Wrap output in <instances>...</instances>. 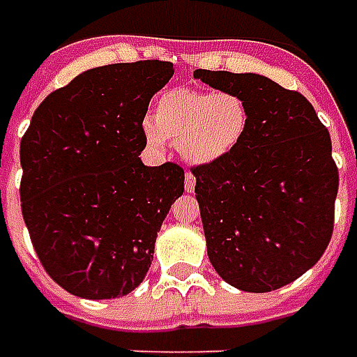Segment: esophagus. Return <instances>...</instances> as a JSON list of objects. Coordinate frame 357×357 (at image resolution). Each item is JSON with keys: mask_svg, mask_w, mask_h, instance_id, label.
<instances>
[{"mask_svg": "<svg viewBox=\"0 0 357 357\" xmlns=\"http://www.w3.org/2000/svg\"><path fill=\"white\" fill-rule=\"evenodd\" d=\"M184 188H186V192L196 190V176L192 173L184 174Z\"/></svg>", "mask_w": 357, "mask_h": 357, "instance_id": "1", "label": "esophagus"}]
</instances>
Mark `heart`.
Segmentation results:
<instances>
[{
  "label": "heart",
  "instance_id": "heart-1",
  "mask_svg": "<svg viewBox=\"0 0 357 357\" xmlns=\"http://www.w3.org/2000/svg\"><path fill=\"white\" fill-rule=\"evenodd\" d=\"M248 125L250 109L238 93L174 88L159 98L155 117L146 115L140 130L153 150H165L171 138L186 163L211 165L238 148Z\"/></svg>",
  "mask_w": 357,
  "mask_h": 357
}]
</instances>
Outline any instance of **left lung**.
I'll use <instances>...</instances> for the list:
<instances>
[{"label": "left lung", "mask_w": 357, "mask_h": 357, "mask_svg": "<svg viewBox=\"0 0 357 357\" xmlns=\"http://www.w3.org/2000/svg\"><path fill=\"white\" fill-rule=\"evenodd\" d=\"M194 78L238 93L250 109L238 148L192 169L209 261L244 292L287 287L333 234L338 169L328 130L302 93L264 75L196 69Z\"/></svg>", "instance_id": "left-lung-1"}]
</instances>
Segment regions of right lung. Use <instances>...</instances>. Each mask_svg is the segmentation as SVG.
Masks as SVG:
<instances>
[{
    "label": "right lung",
    "mask_w": 357,
    "mask_h": 357,
    "mask_svg": "<svg viewBox=\"0 0 357 357\" xmlns=\"http://www.w3.org/2000/svg\"><path fill=\"white\" fill-rule=\"evenodd\" d=\"M173 63L88 69L38 105L21 140V207L47 275L84 300L132 292L184 171L144 165L140 123Z\"/></svg>",
    "instance_id": "1"
}]
</instances>
